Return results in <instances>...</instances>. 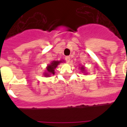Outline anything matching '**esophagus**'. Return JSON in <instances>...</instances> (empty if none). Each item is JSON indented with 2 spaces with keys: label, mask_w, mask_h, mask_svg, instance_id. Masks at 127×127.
I'll return each instance as SVG.
<instances>
[{
  "label": "esophagus",
  "mask_w": 127,
  "mask_h": 127,
  "mask_svg": "<svg viewBox=\"0 0 127 127\" xmlns=\"http://www.w3.org/2000/svg\"><path fill=\"white\" fill-rule=\"evenodd\" d=\"M70 59H71V58H70V57H69V56H66V57H65V60H66V63H69Z\"/></svg>",
  "instance_id": "obj_1"
}]
</instances>
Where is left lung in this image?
I'll use <instances>...</instances> for the list:
<instances>
[{"label": "left lung", "instance_id": "8db88e82", "mask_svg": "<svg viewBox=\"0 0 127 127\" xmlns=\"http://www.w3.org/2000/svg\"><path fill=\"white\" fill-rule=\"evenodd\" d=\"M81 70H82V71H85V67L84 66H82V67H81Z\"/></svg>", "mask_w": 127, "mask_h": 127}]
</instances>
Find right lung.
Instances as JSON below:
<instances>
[{"label": "right lung", "mask_w": 127, "mask_h": 127, "mask_svg": "<svg viewBox=\"0 0 127 127\" xmlns=\"http://www.w3.org/2000/svg\"><path fill=\"white\" fill-rule=\"evenodd\" d=\"M62 63V61H54L50 64H48L46 67V71L44 73V75L46 77H50L51 75L54 74V70L57 67L59 64Z\"/></svg>", "instance_id": "right-lung-1"}]
</instances>
